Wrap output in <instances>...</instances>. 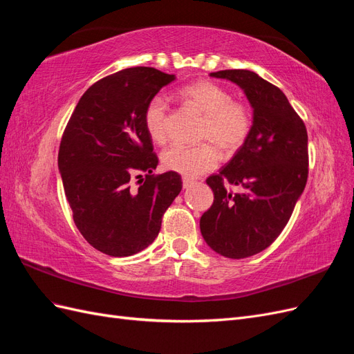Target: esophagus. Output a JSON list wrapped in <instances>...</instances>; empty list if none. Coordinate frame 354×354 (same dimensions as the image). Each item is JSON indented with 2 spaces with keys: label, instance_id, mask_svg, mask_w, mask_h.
<instances>
[{
  "label": "esophagus",
  "instance_id": "obj_1",
  "mask_svg": "<svg viewBox=\"0 0 354 354\" xmlns=\"http://www.w3.org/2000/svg\"><path fill=\"white\" fill-rule=\"evenodd\" d=\"M195 183V180L194 178H190V177H183V187L185 189H187V187H190L192 185Z\"/></svg>",
  "mask_w": 354,
  "mask_h": 354
}]
</instances>
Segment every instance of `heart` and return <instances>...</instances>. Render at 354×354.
I'll return each mask as SVG.
<instances>
[{"label":"heart","mask_w":354,"mask_h":354,"mask_svg":"<svg viewBox=\"0 0 354 354\" xmlns=\"http://www.w3.org/2000/svg\"><path fill=\"white\" fill-rule=\"evenodd\" d=\"M178 95L203 115L198 146L173 145L162 155L167 169L198 177L218 162V151L230 155L245 145L252 130L251 109L242 102H234L229 90L211 81L185 85ZM168 102L155 95L145 109V125L152 140L162 145L168 138Z\"/></svg>","instance_id":"b5f03b06"}]
</instances>
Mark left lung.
Instances as JSON below:
<instances>
[{"instance_id": "8db88e82", "label": "left lung", "mask_w": 354, "mask_h": 354, "mask_svg": "<svg viewBox=\"0 0 354 354\" xmlns=\"http://www.w3.org/2000/svg\"><path fill=\"white\" fill-rule=\"evenodd\" d=\"M209 75L238 84L254 109L245 145L207 178L214 202L199 223L211 250L239 260L270 246L291 218L308 176L307 130L281 88L255 72Z\"/></svg>"}]
</instances>
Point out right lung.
<instances>
[{"mask_svg": "<svg viewBox=\"0 0 354 354\" xmlns=\"http://www.w3.org/2000/svg\"><path fill=\"white\" fill-rule=\"evenodd\" d=\"M174 80L146 66L108 75L82 94L63 131L59 171L75 226L103 254L147 248L183 187L174 171L152 174L158 156L145 125L146 104Z\"/></svg>", "mask_w": 354, "mask_h": 354, "instance_id": "right-lung-1", "label": "right lung"}]
</instances>
